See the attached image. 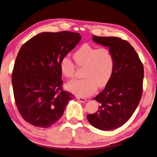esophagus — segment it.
I'll return each instance as SVG.
<instances>
[{
  "label": "esophagus",
  "instance_id": "34e87169",
  "mask_svg": "<svg viewBox=\"0 0 157 157\" xmlns=\"http://www.w3.org/2000/svg\"><path fill=\"white\" fill-rule=\"evenodd\" d=\"M77 99H78L79 101H80V102H82V103H85V102H86V101H87L86 98H82V97H78V98H77Z\"/></svg>",
  "mask_w": 157,
  "mask_h": 157
}]
</instances>
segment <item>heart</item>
<instances>
[{
	"label": "heart",
	"instance_id": "obj_1",
	"mask_svg": "<svg viewBox=\"0 0 157 157\" xmlns=\"http://www.w3.org/2000/svg\"><path fill=\"white\" fill-rule=\"evenodd\" d=\"M74 59L76 65L84 67L80 80H74L66 84V88L79 97H87L94 93L97 87H105L113 75L114 59L112 52L105 48H97L84 44L74 52ZM60 71L66 78H72L75 65L65 56L60 63Z\"/></svg>",
	"mask_w": 157,
	"mask_h": 157
}]
</instances>
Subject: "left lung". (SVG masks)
<instances>
[{
    "label": "left lung",
    "instance_id": "1",
    "mask_svg": "<svg viewBox=\"0 0 157 157\" xmlns=\"http://www.w3.org/2000/svg\"><path fill=\"white\" fill-rule=\"evenodd\" d=\"M94 42L108 47L114 59L113 75L94 99L100 103L88 121L101 130H112L130 119L141 98L144 70L138 54L128 41L93 35Z\"/></svg>",
    "mask_w": 157,
    "mask_h": 157
}]
</instances>
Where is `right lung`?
Wrapping results in <instances>:
<instances>
[{
	"mask_svg": "<svg viewBox=\"0 0 157 157\" xmlns=\"http://www.w3.org/2000/svg\"><path fill=\"white\" fill-rule=\"evenodd\" d=\"M81 39L67 31L42 32L21 47L12 83L16 107L25 121L49 128L59 121L74 97L62 89L60 63Z\"/></svg>",
	"mask_w": 157,
	"mask_h": 157,
	"instance_id": "obj_1",
	"label": "right lung"
}]
</instances>
